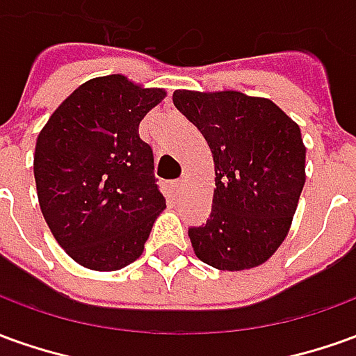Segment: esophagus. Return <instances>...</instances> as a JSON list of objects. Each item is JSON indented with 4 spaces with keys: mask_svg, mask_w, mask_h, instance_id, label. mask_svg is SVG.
I'll use <instances>...</instances> for the list:
<instances>
[{
    "mask_svg": "<svg viewBox=\"0 0 356 356\" xmlns=\"http://www.w3.org/2000/svg\"><path fill=\"white\" fill-rule=\"evenodd\" d=\"M183 185H185V183H183L181 179H177V181H173V183H171V188H173V193H175V195H179V193L183 191Z\"/></svg>",
    "mask_w": 356,
    "mask_h": 356,
    "instance_id": "34e87169",
    "label": "esophagus"
}]
</instances>
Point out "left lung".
<instances>
[{"label": "left lung", "mask_w": 356, "mask_h": 356, "mask_svg": "<svg viewBox=\"0 0 356 356\" xmlns=\"http://www.w3.org/2000/svg\"><path fill=\"white\" fill-rule=\"evenodd\" d=\"M173 104L202 133L216 171L212 212L188 227L195 254L227 272L264 264L287 237L305 186L299 125L272 100L235 90H175Z\"/></svg>", "instance_id": "obj_1"}]
</instances>
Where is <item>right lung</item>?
<instances>
[{
  "mask_svg": "<svg viewBox=\"0 0 356 356\" xmlns=\"http://www.w3.org/2000/svg\"><path fill=\"white\" fill-rule=\"evenodd\" d=\"M165 98L123 74L81 84L40 131L34 179L40 210L67 254L98 272L143 254L165 208L152 148L138 136L144 115Z\"/></svg>",
  "mask_w": 356,
  "mask_h": 356,
  "instance_id": "add662e5",
  "label": "right lung"
}]
</instances>
